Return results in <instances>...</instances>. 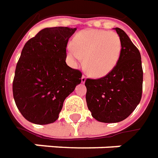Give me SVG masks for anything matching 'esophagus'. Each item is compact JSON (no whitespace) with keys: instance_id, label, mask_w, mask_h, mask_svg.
Instances as JSON below:
<instances>
[{"instance_id":"34e87169","label":"esophagus","mask_w":158,"mask_h":158,"mask_svg":"<svg viewBox=\"0 0 158 158\" xmlns=\"http://www.w3.org/2000/svg\"><path fill=\"white\" fill-rule=\"evenodd\" d=\"M86 78H87V77H85L84 75H82V77H81V82H82V83H84L85 82V81H86Z\"/></svg>"}]
</instances>
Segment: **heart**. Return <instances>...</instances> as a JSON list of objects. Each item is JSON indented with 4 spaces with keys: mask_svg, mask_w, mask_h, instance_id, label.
<instances>
[{
    "mask_svg": "<svg viewBox=\"0 0 158 158\" xmlns=\"http://www.w3.org/2000/svg\"><path fill=\"white\" fill-rule=\"evenodd\" d=\"M123 44L119 35L104 30H85L73 39V46L67 48V55L73 66H78L84 58L90 75L102 77L109 74L120 59Z\"/></svg>",
    "mask_w": 158,
    "mask_h": 158,
    "instance_id": "heart-1",
    "label": "heart"
}]
</instances>
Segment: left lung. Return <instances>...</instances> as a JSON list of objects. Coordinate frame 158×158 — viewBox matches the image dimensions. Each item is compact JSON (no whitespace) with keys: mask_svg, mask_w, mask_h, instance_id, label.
<instances>
[{"mask_svg":"<svg viewBox=\"0 0 158 158\" xmlns=\"http://www.w3.org/2000/svg\"><path fill=\"white\" fill-rule=\"evenodd\" d=\"M115 30L123 44L117 65L105 77L85 81L88 110L96 120L107 123L126 119L140 102L143 88L139 51L123 30Z\"/></svg>","mask_w":158,"mask_h":158,"instance_id":"obj_1","label":"left lung"}]
</instances>
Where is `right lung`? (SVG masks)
Segmentation results:
<instances>
[{"instance_id": "add662e5", "label": "right lung", "mask_w": 158, "mask_h": 158, "mask_svg": "<svg viewBox=\"0 0 158 158\" xmlns=\"http://www.w3.org/2000/svg\"><path fill=\"white\" fill-rule=\"evenodd\" d=\"M77 28H45L23 46L13 81V98L23 117L40 125L54 123L82 74L68 66L66 48Z\"/></svg>"}]
</instances>
